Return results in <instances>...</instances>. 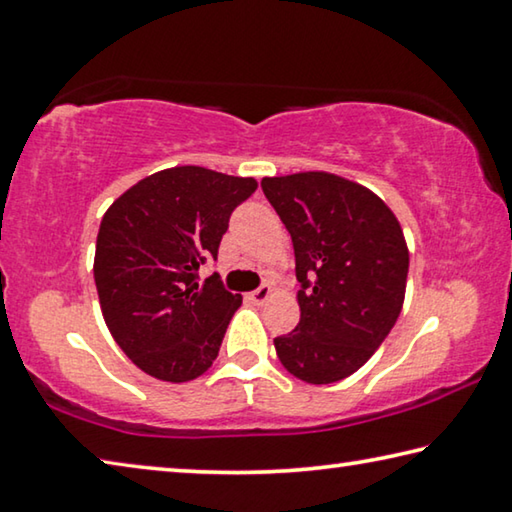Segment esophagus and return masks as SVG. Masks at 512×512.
I'll use <instances>...</instances> for the list:
<instances>
[{"label":"esophagus","mask_w":512,"mask_h":512,"mask_svg":"<svg viewBox=\"0 0 512 512\" xmlns=\"http://www.w3.org/2000/svg\"><path fill=\"white\" fill-rule=\"evenodd\" d=\"M250 300L255 302V305H264V302L271 298V287L268 284H262V287H257L255 291H250Z\"/></svg>","instance_id":"34e87169"}]
</instances>
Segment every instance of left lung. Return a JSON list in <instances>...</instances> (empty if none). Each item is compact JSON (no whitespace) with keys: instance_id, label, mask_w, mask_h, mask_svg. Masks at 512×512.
Here are the masks:
<instances>
[{"instance_id":"obj_1","label":"left lung","mask_w":512,"mask_h":512,"mask_svg":"<svg viewBox=\"0 0 512 512\" xmlns=\"http://www.w3.org/2000/svg\"><path fill=\"white\" fill-rule=\"evenodd\" d=\"M289 230L300 323L273 339L282 366L334 384L366 363L402 311L409 250L400 223L370 189L325 171L262 180Z\"/></svg>"}]
</instances>
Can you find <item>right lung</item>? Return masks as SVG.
I'll return each mask as SVG.
<instances>
[{"label":"right lung","mask_w":512,"mask_h":512,"mask_svg":"<svg viewBox=\"0 0 512 512\" xmlns=\"http://www.w3.org/2000/svg\"><path fill=\"white\" fill-rule=\"evenodd\" d=\"M255 189L253 178L173 167L140 180L103 214L94 255L101 311L146 375L180 384L212 366L241 296L216 273L198 284L196 271L219 255L230 214Z\"/></svg>","instance_id":"add662e5"}]
</instances>
